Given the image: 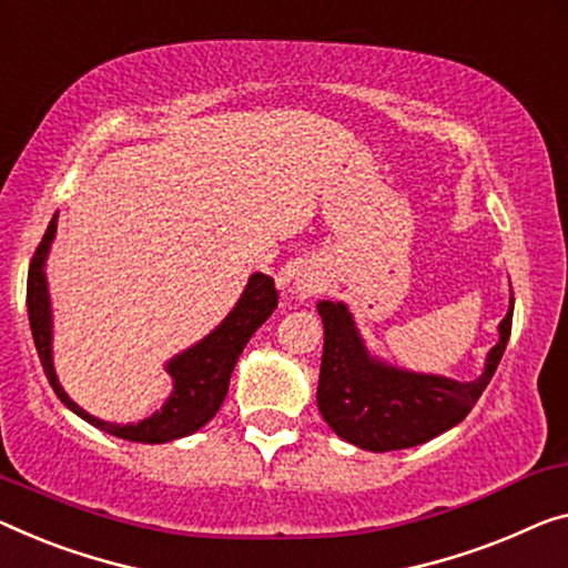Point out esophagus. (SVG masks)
Here are the masks:
<instances>
[{"mask_svg":"<svg viewBox=\"0 0 568 568\" xmlns=\"http://www.w3.org/2000/svg\"><path fill=\"white\" fill-rule=\"evenodd\" d=\"M295 287H298V291H303V293H306V291H316L318 281H316V277H311V275L298 273V275H295Z\"/></svg>","mask_w":568,"mask_h":568,"instance_id":"1","label":"esophagus"}]
</instances>
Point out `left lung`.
<instances>
[{
  "label": "left lung",
  "instance_id": "1",
  "mask_svg": "<svg viewBox=\"0 0 568 568\" xmlns=\"http://www.w3.org/2000/svg\"><path fill=\"white\" fill-rule=\"evenodd\" d=\"M515 298L500 321V342L471 383L397 369L372 357L344 303L321 301L324 357L318 410L334 434L367 452H395L426 444L469 416L500 365L513 328Z\"/></svg>",
  "mask_w": 568,
  "mask_h": 568
}]
</instances>
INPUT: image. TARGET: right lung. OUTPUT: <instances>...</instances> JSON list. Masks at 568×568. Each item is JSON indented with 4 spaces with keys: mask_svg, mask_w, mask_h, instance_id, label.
I'll list each match as a JSON object with an SVG mask.
<instances>
[{
    "mask_svg": "<svg viewBox=\"0 0 568 568\" xmlns=\"http://www.w3.org/2000/svg\"><path fill=\"white\" fill-rule=\"evenodd\" d=\"M58 216L50 219L42 242L38 244L36 255L30 262L28 273V316L32 338H36V349L40 357V365L45 369V377L55 395L61 397L65 408H71L75 416L89 420L91 426L112 434L116 438H126V442L138 444H165L173 438L191 436L193 430L216 416V410L222 408L226 390H230V377L234 372L236 359L252 334L265 324L270 313L277 308V291L273 277L255 273L250 277L247 287H244L242 298L236 301L230 316L219 324L209 336H203L199 344H193L191 349L178 354L168 362L165 369L173 377V395L168 397V403L158 413H152L150 418L140 423H109L89 416L87 410L79 408L71 397L58 383L55 369H53V318H50V295H48V281H45V257L50 250V242L55 236Z\"/></svg>",
    "mask_w": 568,
    "mask_h": 568,
    "instance_id": "right-lung-1",
    "label": "right lung"
}]
</instances>
